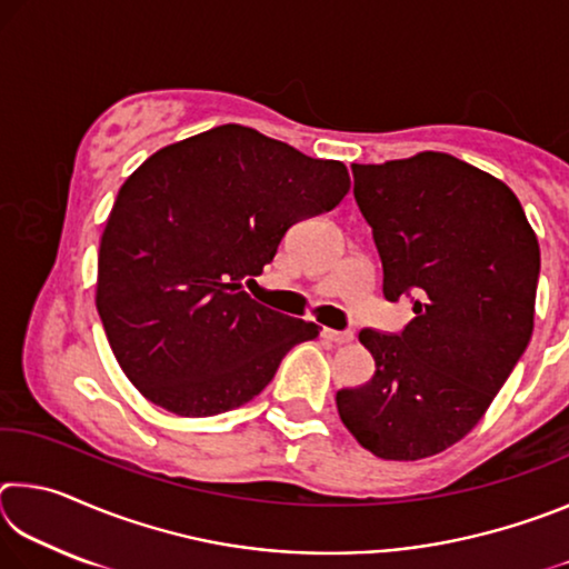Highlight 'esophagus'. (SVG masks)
<instances>
[{"instance_id": "1", "label": "esophagus", "mask_w": 569, "mask_h": 569, "mask_svg": "<svg viewBox=\"0 0 569 569\" xmlns=\"http://www.w3.org/2000/svg\"><path fill=\"white\" fill-rule=\"evenodd\" d=\"M321 336H323L326 341L339 343V346H343V343H351V341H353V333H351V331H333V329H323V331H321Z\"/></svg>"}]
</instances>
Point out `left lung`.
Instances as JSON below:
<instances>
[{"mask_svg": "<svg viewBox=\"0 0 569 569\" xmlns=\"http://www.w3.org/2000/svg\"><path fill=\"white\" fill-rule=\"evenodd\" d=\"M351 170L383 296H411L413 319L393 336L359 333L377 371L336 407L373 457L427 459L477 427L525 353L539 243L502 180L447 152Z\"/></svg>", "mask_w": 569, "mask_h": 569, "instance_id": "1", "label": "left lung"}]
</instances>
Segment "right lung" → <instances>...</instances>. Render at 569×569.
Segmentation results:
<instances>
[{"label":"right lung","instance_id":"right-lung-1","mask_svg":"<svg viewBox=\"0 0 569 569\" xmlns=\"http://www.w3.org/2000/svg\"><path fill=\"white\" fill-rule=\"evenodd\" d=\"M349 188L343 162L243 124L192 134L142 162L104 223L94 286L132 387L188 419L258 397L319 326L253 301L243 281L263 273L288 228L336 208Z\"/></svg>","mask_w":569,"mask_h":569}]
</instances>
